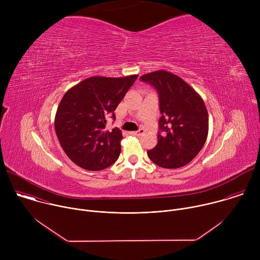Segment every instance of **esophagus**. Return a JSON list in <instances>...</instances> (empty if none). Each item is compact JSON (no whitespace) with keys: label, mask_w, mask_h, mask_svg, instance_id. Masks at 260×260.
<instances>
[{"label":"esophagus","mask_w":260,"mask_h":260,"mask_svg":"<svg viewBox=\"0 0 260 260\" xmlns=\"http://www.w3.org/2000/svg\"><path fill=\"white\" fill-rule=\"evenodd\" d=\"M144 133H145V131H144L143 128H141V129H139V131H137V132H132L131 134L134 135V136H141V135H143Z\"/></svg>","instance_id":"esophagus-1"}]
</instances>
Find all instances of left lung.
Returning a JSON list of instances; mask_svg holds the SVG:
<instances>
[{
    "label": "left lung",
    "mask_w": 260,
    "mask_h": 260,
    "mask_svg": "<svg viewBox=\"0 0 260 260\" xmlns=\"http://www.w3.org/2000/svg\"><path fill=\"white\" fill-rule=\"evenodd\" d=\"M155 87L159 96L157 144L147 154L157 166L178 169L202 150L209 132V115L202 96L175 74L159 70L140 78Z\"/></svg>",
    "instance_id": "left-lung-1"
}]
</instances>
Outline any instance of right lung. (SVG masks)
<instances>
[{
	"mask_svg": "<svg viewBox=\"0 0 260 260\" xmlns=\"http://www.w3.org/2000/svg\"><path fill=\"white\" fill-rule=\"evenodd\" d=\"M138 75L121 78L93 76L70 88L55 114L54 128L68 157L88 171L113 165L121 151V131L106 129L114 111Z\"/></svg>",
	"mask_w": 260,
	"mask_h": 260,
	"instance_id": "1",
	"label": "right lung"
}]
</instances>
